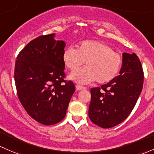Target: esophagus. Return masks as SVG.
I'll return each instance as SVG.
<instances>
[{"instance_id":"1","label":"esophagus","mask_w":154,"mask_h":154,"mask_svg":"<svg viewBox=\"0 0 154 154\" xmlns=\"http://www.w3.org/2000/svg\"><path fill=\"white\" fill-rule=\"evenodd\" d=\"M83 89H85V87H83L80 85H76V90L80 91V90H83Z\"/></svg>"}]
</instances>
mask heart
Wrapping results in <instances>:
<instances>
[{"label": "heart", "instance_id": "1", "mask_svg": "<svg viewBox=\"0 0 154 154\" xmlns=\"http://www.w3.org/2000/svg\"><path fill=\"white\" fill-rule=\"evenodd\" d=\"M63 62L67 69L74 71L85 62L86 67L72 72L69 78L80 84L94 81L107 83L119 74L122 57L106 43L97 40H84L74 48L69 47L62 54Z\"/></svg>", "mask_w": 154, "mask_h": 154}]
</instances>
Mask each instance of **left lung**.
<instances>
[{"instance_id": "left-lung-1", "label": "left lung", "mask_w": 154, "mask_h": 154, "mask_svg": "<svg viewBox=\"0 0 154 154\" xmlns=\"http://www.w3.org/2000/svg\"><path fill=\"white\" fill-rule=\"evenodd\" d=\"M144 73L135 53L122 54L119 74L112 81L91 89L88 116L103 128L117 125L134 109L142 90Z\"/></svg>"}]
</instances>
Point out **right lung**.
<instances>
[{
  "mask_svg": "<svg viewBox=\"0 0 154 154\" xmlns=\"http://www.w3.org/2000/svg\"><path fill=\"white\" fill-rule=\"evenodd\" d=\"M54 34L34 39L17 57L14 82L19 100L37 122L51 125L65 117L75 86L66 81L63 40Z\"/></svg>",
  "mask_w": 154,
  "mask_h": 154,
  "instance_id": "add662e5",
  "label": "right lung"
}]
</instances>
